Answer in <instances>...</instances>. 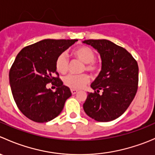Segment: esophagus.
<instances>
[{
  "mask_svg": "<svg viewBox=\"0 0 155 155\" xmlns=\"http://www.w3.org/2000/svg\"><path fill=\"white\" fill-rule=\"evenodd\" d=\"M77 92H78V91L76 90V89H73V88L71 89V93H72V94H76L77 93Z\"/></svg>",
  "mask_w": 155,
  "mask_h": 155,
  "instance_id": "obj_1",
  "label": "esophagus"
}]
</instances>
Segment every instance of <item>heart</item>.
<instances>
[{"mask_svg":"<svg viewBox=\"0 0 155 155\" xmlns=\"http://www.w3.org/2000/svg\"><path fill=\"white\" fill-rule=\"evenodd\" d=\"M72 54L78 60L84 63L82 71L90 72L92 74H97L101 70V61L95 59V52L91 48L87 46H79L72 51ZM69 61L66 54L61 53L58 56L55 61L57 71L61 74H65L68 70ZM89 76L87 74L68 75L64 79V83L66 86L73 89H81L89 82Z\"/></svg>","mask_w":155,"mask_h":155,"instance_id":"heart-1","label":"heart"}]
</instances>
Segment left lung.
Here are the masks:
<instances>
[{
  "label": "left lung",
  "instance_id": "1",
  "mask_svg": "<svg viewBox=\"0 0 155 155\" xmlns=\"http://www.w3.org/2000/svg\"><path fill=\"white\" fill-rule=\"evenodd\" d=\"M98 51L102 70L91 87L83 104L85 113L101 122L110 121L121 116L134 100L139 82L138 64L124 48L107 40H87ZM103 91L102 95L99 91Z\"/></svg>",
  "mask_w": 155,
  "mask_h": 155
}]
</instances>
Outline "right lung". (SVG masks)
<instances>
[{
	"label": "right lung",
	"instance_id": "right-lung-1",
	"mask_svg": "<svg viewBox=\"0 0 155 155\" xmlns=\"http://www.w3.org/2000/svg\"><path fill=\"white\" fill-rule=\"evenodd\" d=\"M76 41L46 39L23 48L17 54L9 73L11 91L19 110L31 121L45 123L54 119L72 95L59 78L55 61ZM50 82L57 87L54 92L46 87Z\"/></svg>",
	"mask_w": 155,
	"mask_h": 155
}]
</instances>
